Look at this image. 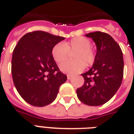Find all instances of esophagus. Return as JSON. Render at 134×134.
<instances>
[{"label":"esophagus","instance_id":"1","mask_svg":"<svg viewBox=\"0 0 134 134\" xmlns=\"http://www.w3.org/2000/svg\"><path fill=\"white\" fill-rule=\"evenodd\" d=\"M67 79H70L71 77H72V75H71V74H67Z\"/></svg>","mask_w":134,"mask_h":134}]
</instances>
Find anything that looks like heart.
<instances>
[{
	"label": "heart",
	"instance_id": "1",
	"mask_svg": "<svg viewBox=\"0 0 134 134\" xmlns=\"http://www.w3.org/2000/svg\"><path fill=\"white\" fill-rule=\"evenodd\" d=\"M75 51L72 58L75 60H67L60 65V69L64 73L69 74L81 72L85 69L86 64L91 65L95 60V53L91 46L89 39L84 37H77L67 42L58 43L52 48L51 54L53 60L60 63L67 59L69 52Z\"/></svg>",
	"mask_w": 134,
	"mask_h": 134
}]
</instances>
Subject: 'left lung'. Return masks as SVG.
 I'll list each match as a JSON object with an SVG mask.
<instances>
[{
    "instance_id": "1",
    "label": "left lung",
    "mask_w": 134,
    "mask_h": 134,
    "mask_svg": "<svg viewBox=\"0 0 134 134\" xmlns=\"http://www.w3.org/2000/svg\"><path fill=\"white\" fill-rule=\"evenodd\" d=\"M86 36L94 42L97 53L91 69L81 74L85 81L76 90V94L83 104L100 106L108 102L120 87L124 71L123 54L118 44L107 33L97 31Z\"/></svg>"
}]
</instances>
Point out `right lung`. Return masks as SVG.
<instances>
[{
	"label": "right lung",
	"instance_id": "1",
	"mask_svg": "<svg viewBox=\"0 0 134 134\" xmlns=\"http://www.w3.org/2000/svg\"><path fill=\"white\" fill-rule=\"evenodd\" d=\"M44 31L28 32L18 42L12 53V75L16 90L30 105L42 107L56 98L67 79L52 57L53 47L65 40Z\"/></svg>",
	"mask_w": 134,
	"mask_h": 134
}]
</instances>
